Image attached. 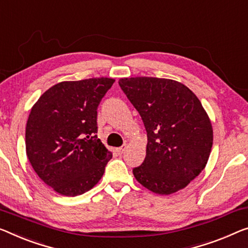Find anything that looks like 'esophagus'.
<instances>
[{
  "label": "esophagus",
  "instance_id": "esophagus-1",
  "mask_svg": "<svg viewBox=\"0 0 248 248\" xmlns=\"http://www.w3.org/2000/svg\"><path fill=\"white\" fill-rule=\"evenodd\" d=\"M127 148H128V146H127V145L121 146L120 148H118V149H117V153L119 154V155H123V154H124V151L127 150Z\"/></svg>",
  "mask_w": 248,
  "mask_h": 248
}]
</instances>
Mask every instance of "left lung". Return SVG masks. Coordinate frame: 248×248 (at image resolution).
Segmentation results:
<instances>
[{"label":"left lung","mask_w":248,"mask_h":248,"mask_svg":"<svg viewBox=\"0 0 248 248\" xmlns=\"http://www.w3.org/2000/svg\"><path fill=\"white\" fill-rule=\"evenodd\" d=\"M119 86L145 124L146 158L135 178L159 195L183 189L206 167L213 127L202 102L178 81L153 77L123 78Z\"/></svg>","instance_id":"8db88e82"}]
</instances>
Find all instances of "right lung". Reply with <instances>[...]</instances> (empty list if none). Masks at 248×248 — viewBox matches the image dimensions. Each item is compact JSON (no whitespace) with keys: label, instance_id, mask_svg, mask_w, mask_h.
<instances>
[{"label":"right lung","instance_id":"right-lung-1","mask_svg":"<svg viewBox=\"0 0 248 248\" xmlns=\"http://www.w3.org/2000/svg\"><path fill=\"white\" fill-rule=\"evenodd\" d=\"M111 78L62 81L33 105L25 127L28 159L58 194L75 197L93 188L112 153L98 139L97 109Z\"/></svg>","mask_w":248,"mask_h":248}]
</instances>
